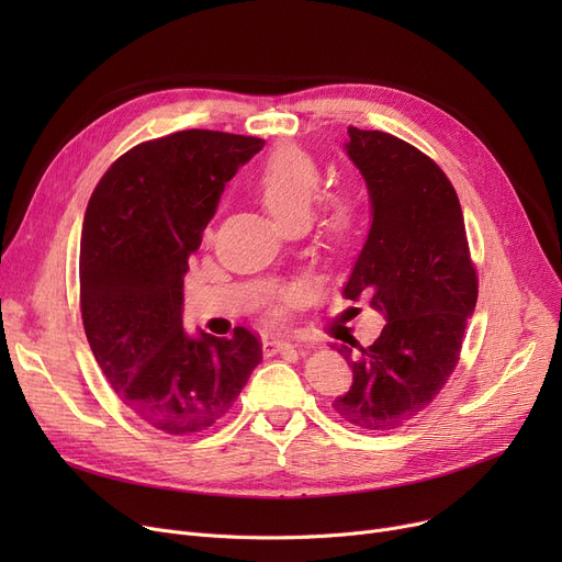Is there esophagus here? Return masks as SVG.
I'll list each match as a JSON object with an SVG mask.
<instances>
[{"instance_id":"esophagus-1","label":"esophagus","mask_w":562,"mask_h":562,"mask_svg":"<svg viewBox=\"0 0 562 562\" xmlns=\"http://www.w3.org/2000/svg\"><path fill=\"white\" fill-rule=\"evenodd\" d=\"M263 350L269 352V356H284V352H296V346H293L291 341L286 339H278V337H271V339H263Z\"/></svg>"}]
</instances>
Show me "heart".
Returning a JSON list of instances; mask_svg holds the SVG:
<instances>
[{"instance_id": "b5f03b06", "label": "heart", "mask_w": 562, "mask_h": 562, "mask_svg": "<svg viewBox=\"0 0 562 562\" xmlns=\"http://www.w3.org/2000/svg\"><path fill=\"white\" fill-rule=\"evenodd\" d=\"M255 191L261 204L282 227L307 223L321 191V166L299 145H280L263 159L255 175ZM360 218L358 200L337 195L330 200L326 227L335 239H346Z\"/></svg>"}]
</instances>
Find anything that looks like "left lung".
Masks as SVG:
<instances>
[{
  "label": "left lung",
  "instance_id": "obj_1",
  "mask_svg": "<svg viewBox=\"0 0 562 562\" xmlns=\"http://www.w3.org/2000/svg\"><path fill=\"white\" fill-rule=\"evenodd\" d=\"M344 150L362 175L371 214L344 296H367L387 323L369 348H337L352 385L333 407L350 426L382 432L419 415L445 387L479 284L460 200L432 159L387 132L358 127H348Z\"/></svg>",
  "mask_w": 562,
  "mask_h": 562
}]
</instances>
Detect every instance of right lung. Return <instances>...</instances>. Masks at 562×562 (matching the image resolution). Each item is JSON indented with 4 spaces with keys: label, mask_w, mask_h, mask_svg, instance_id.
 Segmentation results:
<instances>
[{
    "label": "right lung",
    "mask_w": 562,
    "mask_h": 562,
    "mask_svg": "<svg viewBox=\"0 0 562 562\" xmlns=\"http://www.w3.org/2000/svg\"><path fill=\"white\" fill-rule=\"evenodd\" d=\"M261 138L175 132L117 159L86 206L79 252L86 339L121 401L157 430L191 435L225 417L261 362L248 328L184 330L189 255L225 182Z\"/></svg>",
    "instance_id": "obj_1"
}]
</instances>
